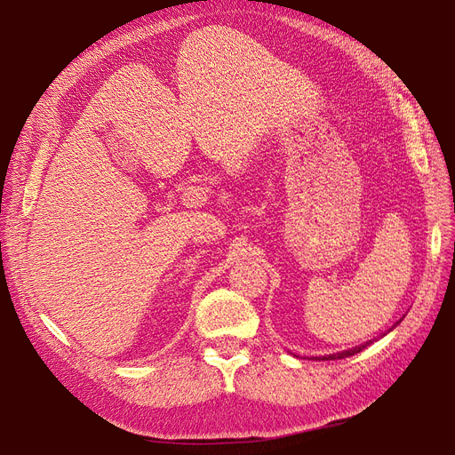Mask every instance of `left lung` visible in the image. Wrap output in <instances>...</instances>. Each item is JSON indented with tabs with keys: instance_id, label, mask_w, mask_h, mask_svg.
I'll return each instance as SVG.
<instances>
[{
	"instance_id": "8db88e82",
	"label": "left lung",
	"mask_w": 455,
	"mask_h": 455,
	"mask_svg": "<svg viewBox=\"0 0 455 455\" xmlns=\"http://www.w3.org/2000/svg\"><path fill=\"white\" fill-rule=\"evenodd\" d=\"M370 344H371V340L362 344V346H355V347H352V350H344V352H338V354L323 355V360H342V357H350V355H354V354H360V352L363 350V347H367Z\"/></svg>"
}]
</instances>
